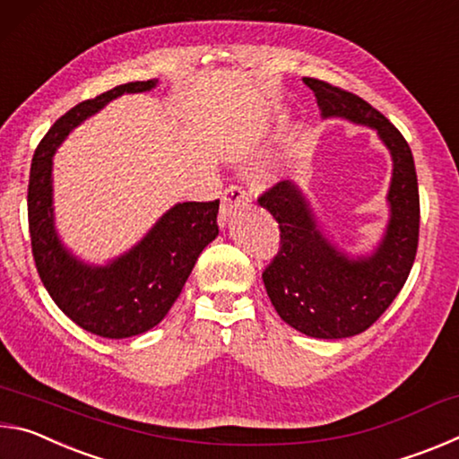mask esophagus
Masks as SVG:
<instances>
[{
    "label": "esophagus",
    "mask_w": 459,
    "mask_h": 459,
    "mask_svg": "<svg viewBox=\"0 0 459 459\" xmlns=\"http://www.w3.org/2000/svg\"><path fill=\"white\" fill-rule=\"evenodd\" d=\"M248 202V194L245 188H240V186H229L227 190L222 194V211H221V222H227V216L232 211V208H237L240 204H245Z\"/></svg>",
    "instance_id": "1"
}]
</instances>
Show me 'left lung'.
Returning <instances> with one entry per match:
<instances>
[{"label": "left lung", "mask_w": 459, "mask_h": 459, "mask_svg": "<svg viewBox=\"0 0 459 459\" xmlns=\"http://www.w3.org/2000/svg\"><path fill=\"white\" fill-rule=\"evenodd\" d=\"M304 82L324 119L372 129L393 161L386 227L372 251L362 255L346 253L325 235L298 182H279L259 198L281 230V248L263 273L271 304L306 336L340 340L370 328L407 281L419 240L417 172L405 137L383 113L324 81Z\"/></svg>", "instance_id": "obj_1"}]
</instances>
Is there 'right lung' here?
Here are the masks:
<instances>
[{
	"label": "right lung",
	"mask_w": 459,
	"mask_h": 459,
	"mask_svg": "<svg viewBox=\"0 0 459 459\" xmlns=\"http://www.w3.org/2000/svg\"><path fill=\"white\" fill-rule=\"evenodd\" d=\"M158 79L119 84L82 100L54 123L30 169L28 222L38 275L62 312L97 336H139L164 320L208 243L219 237V200L178 202L129 248L103 265L87 263L65 245L54 216L52 166L68 134L121 95L147 92Z\"/></svg>",
	"instance_id": "obj_1"
}]
</instances>
